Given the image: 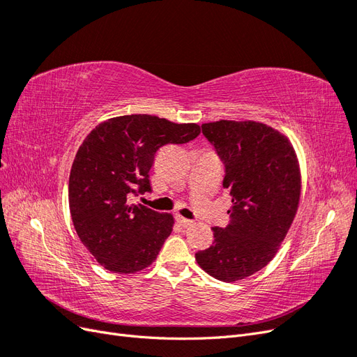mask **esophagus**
Returning a JSON list of instances; mask_svg holds the SVG:
<instances>
[{
    "label": "esophagus",
    "mask_w": 357,
    "mask_h": 357,
    "mask_svg": "<svg viewBox=\"0 0 357 357\" xmlns=\"http://www.w3.org/2000/svg\"><path fill=\"white\" fill-rule=\"evenodd\" d=\"M176 220H177V223H180L181 226H189V225H192V220H189V219H186V218H183V215H180V214L176 215Z\"/></svg>",
    "instance_id": "obj_1"
}]
</instances>
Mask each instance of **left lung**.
Masks as SVG:
<instances>
[{"label": "left lung", "mask_w": 357, "mask_h": 357, "mask_svg": "<svg viewBox=\"0 0 357 357\" xmlns=\"http://www.w3.org/2000/svg\"><path fill=\"white\" fill-rule=\"evenodd\" d=\"M225 165L223 189L232 198L226 228L195 255L198 265L222 282H238L273 261L299 205L301 171L289 139L253 121L202 125Z\"/></svg>", "instance_id": "left-lung-1"}]
</instances>
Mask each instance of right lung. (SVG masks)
Segmentation results:
<instances>
[{"label": "right lung", "mask_w": 357, "mask_h": 357, "mask_svg": "<svg viewBox=\"0 0 357 357\" xmlns=\"http://www.w3.org/2000/svg\"><path fill=\"white\" fill-rule=\"evenodd\" d=\"M199 132L197 123L129 114L109 119L84 138L70 172V211L80 241L105 269L134 274L155 262L174 218L129 197L152 190L149 172L162 146L185 144Z\"/></svg>", "instance_id": "obj_1"}]
</instances>
